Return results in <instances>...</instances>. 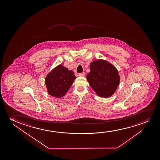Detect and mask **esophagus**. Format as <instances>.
<instances>
[{
  "label": "esophagus",
  "instance_id": "obj_1",
  "mask_svg": "<svg viewBox=\"0 0 160 160\" xmlns=\"http://www.w3.org/2000/svg\"><path fill=\"white\" fill-rule=\"evenodd\" d=\"M85 72H81V73H79V77H84V76H85Z\"/></svg>",
  "mask_w": 160,
  "mask_h": 160
}]
</instances>
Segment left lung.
<instances>
[{
	"label": "left lung",
	"instance_id": "obj_1",
	"mask_svg": "<svg viewBox=\"0 0 160 160\" xmlns=\"http://www.w3.org/2000/svg\"><path fill=\"white\" fill-rule=\"evenodd\" d=\"M86 79L98 96L108 98L116 91L120 78L114 65L107 61L99 59L90 63V72Z\"/></svg>",
	"mask_w": 160,
	"mask_h": 160
}]
</instances>
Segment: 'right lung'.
Wrapping results in <instances>:
<instances>
[{
    "instance_id": "1",
    "label": "right lung",
    "mask_w": 160,
    "mask_h": 160,
    "mask_svg": "<svg viewBox=\"0 0 160 160\" xmlns=\"http://www.w3.org/2000/svg\"><path fill=\"white\" fill-rule=\"evenodd\" d=\"M76 78L73 71L62 64L58 65L45 77V83L48 94L56 98L63 97Z\"/></svg>"
}]
</instances>
